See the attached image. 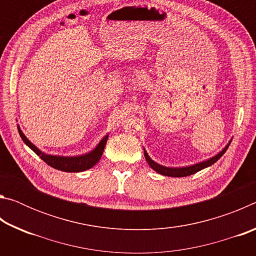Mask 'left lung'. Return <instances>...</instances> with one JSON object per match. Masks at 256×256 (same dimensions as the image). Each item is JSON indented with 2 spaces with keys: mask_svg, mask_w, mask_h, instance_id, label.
<instances>
[{
  "mask_svg": "<svg viewBox=\"0 0 256 256\" xmlns=\"http://www.w3.org/2000/svg\"><path fill=\"white\" fill-rule=\"evenodd\" d=\"M232 141H229V144L224 146L222 151H220L218 154H216L214 157H212L210 159L206 160V162H202L200 164H192V166H188V167H182V168H170V167H164L162 166V164H159L157 162H154L152 159L149 157V154H146V151L144 150V157L146 162L149 164V166L152 168L154 170H156L159 174L164 175V176H170V177H184V176H190L192 174H196L198 170H203V168H206L211 166V164H214L216 160L219 158H222V156L226 152V150L228 149L229 144H230Z\"/></svg>",
  "mask_w": 256,
  "mask_h": 256,
  "instance_id": "1",
  "label": "left lung"
}]
</instances>
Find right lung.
<instances>
[{
  "label": "right lung",
  "instance_id": "right-lung-1",
  "mask_svg": "<svg viewBox=\"0 0 256 256\" xmlns=\"http://www.w3.org/2000/svg\"><path fill=\"white\" fill-rule=\"evenodd\" d=\"M18 131L24 144H27L34 154L40 156V159L44 160L47 164H50V167L55 168V170L68 172H79L94 167V164L99 162V159L102 158L108 138V136H104L102 140L99 142L98 146L92 151V152H88L82 156H76V157H62V156H52L42 152L36 146H34L32 142L28 140L27 136H24L19 126Z\"/></svg>",
  "mask_w": 256,
  "mask_h": 256
}]
</instances>
